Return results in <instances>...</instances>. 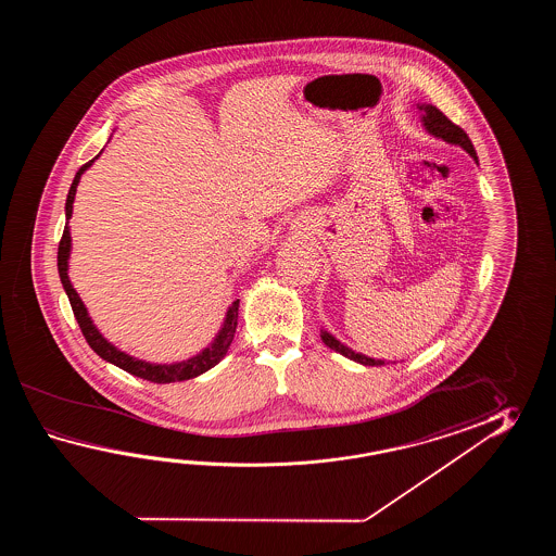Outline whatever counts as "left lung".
Listing matches in <instances>:
<instances>
[{
	"label": "left lung",
	"instance_id": "8db88e82",
	"mask_svg": "<svg viewBox=\"0 0 556 556\" xmlns=\"http://www.w3.org/2000/svg\"><path fill=\"white\" fill-rule=\"evenodd\" d=\"M417 111L421 113V125L426 127L427 132H429L431 137L450 142V144H455V147H462L463 151L471 154L472 161L479 165L471 139L467 137V132H465L462 127H457L455 123H451L450 118L445 117L435 105L417 103ZM319 338H321V342L326 343L328 348H331L333 352L345 355L348 359H354V362L362 364V366H386V364H390V362H386V359H376V357H369V355L355 352L352 348H348L345 343L340 342L336 336H331L328 330L319 331Z\"/></svg>",
	"mask_w": 556,
	"mask_h": 556
}]
</instances>
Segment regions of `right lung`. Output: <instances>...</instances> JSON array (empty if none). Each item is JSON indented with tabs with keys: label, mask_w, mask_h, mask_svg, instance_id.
<instances>
[{
	"label": "right lung",
	"mask_w": 556,
	"mask_h": 556,
	"mask_svg": "<svg viewBox=\"0 0 556 556\" xmlns=\"http://www.w3.org/2000/svg\"><path fill=\"white\" fill-rule=\"evenodd\" d=\"M103 153V151H101ZM101 153L94 156L93 161H89L87 165L81 166L77 170V175L73 178L72 189L65 201V230L61 237L60 250H58V270H60L61 283L63 290L70 298V304L73 307L75 319L79 324V328L84 331L85 340L91 345L94 354L103 357L109 364L121 367L125 371H129L130 376L154 381V383H173V381H185V379L199 378L204 371H208L211 367L216 366L223 357H225L230 343L235 340L238 326V306L240 300H235L228 309H226L225 321L220 326L218 333L214 336L213 342L208 343L202 352L192 355L189 359L182 362H173V364H153V362H144L135 355L127 354L123 350H118L115 343L109 342L105 336L94 326L93 319L89 316L84 300L77 294V290L73 288L70 280V256H72V228H70V218L73 214V202H75V192L79 187V180L84 177L85 170L93 165L94 161L101 156Z\"/></svg>",
	"instance_id": "right-lung-1"
}]
</instances>
